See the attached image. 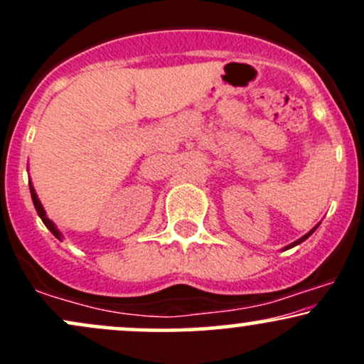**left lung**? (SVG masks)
<instances>
[{"mask_svg":"<svg viewBox=\"0 0 364 364\" xmlns=\"http://www.w3.org/2000/svg\"><path fill=\"white\" fill-rule=\"evenodd\" d=\"M318 225H320V223H318V224H316V225H315V228H313V229H311V231H308V232H306V235H304V236H301V237H299V240H296V241H294V243H291V245L284 246V250H282V252H286V250H289V248H294V246L301 245L304 240H308V237H310V236L313 235V232H315V231H316V228H318Z\"/></svg>","mask_w":364,"mask_h":364,"instance_id":"1","label":"left lung"}]
</instances>
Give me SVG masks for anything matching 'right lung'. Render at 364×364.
<instances>
[{
	"label": "right lung",
	"instance_id": "1",
	"mask_svg": "<svg viewBox=\"0 0 364 364\" xmlns=\"http://www.w3.org/2000/svg\"><path fill=\"white\" fill-rule=\"evenodd\" d=\"M28 188H31V195H32V202H34V207H36V210H37V214H39V217L41 219H43V223H44V225L46 228L49 229V231L53 232L54 236L58 237V240L60 241H63V235H61V231L60 229L56 228V224L53 223L51 219H49L48 215H46V210H44V207H43V203H41V200H39V196H37V193H36V188H34V185H32V181H28Z\"/></svg>",
	"mask_w": 364,
	"mask_h": 364
}]
</instances>
